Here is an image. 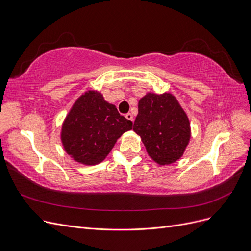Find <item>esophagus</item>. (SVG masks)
<instances>
[{
  "instance_id": "obj_1",
  "label": "esophagus",
  "mask_w": 251,
  "mask_h": 251,
  "mask_svg": "<svg viewBox=\"0 0 251 251\" xmlns=\"http://www.w3.org/2000/svg\"><path fill=\"white\" fill-rule=\"evenodd\" d=\"M126 119H128V120H131V121H133V120H134L133 115H132L131 113H127V114H126Z\"/></svg>"
}]
</instances>
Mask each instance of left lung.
<instances>
[{
  "label": "left lung",
  "mask_w": 251,
  "mask_h": 251,
  "mask_svg": "<svg viewBox=\"0 0 251 251\" xmlns=\"http://www.w3.org/2000/svg\"><path fill=\"white\" fill-rule=\"evenodd\" d=\"M133 131L140 136L149 156L160 165L180 159L191 138L188 117L170 93H148L141 98Z\"/></svg>",
  "instance_id": "left-lung-1"
}]
</instances>
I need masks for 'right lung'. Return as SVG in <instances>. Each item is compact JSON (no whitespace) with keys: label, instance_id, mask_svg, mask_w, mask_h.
<instances>
[{"label":"right lung","instance_id":"1","mask_svg":"<svg viewBox=\"0 0 251 251\" xmlns=\"http://www.w3.org/2000/svg\"><path fill=\"white\" fill-rule=\"evenodd\" d=\"M132 126V121L121 116L100 92L88 91L67 115L60 138L67 154L75 161L95 165L104 160L117 139Z\"/></svg>","mask_w":251,"mask_h":251}]
</instances>
